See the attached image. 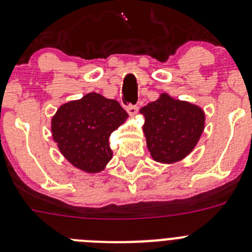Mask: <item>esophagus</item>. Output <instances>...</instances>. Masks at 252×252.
<instances>
[{
    "mask_svg": "<svg viewBox=\"0 0 252 252\" xmlns=\"http://www.w3.org/2000/svg\"><path fill=\"white\" fill-rule=\"evenodd\" d=\"M126 110H127V112L130 116H135V115H137V112H138L137 106H127V107H126Z\"/></svg>",
    "mask_w": 252,
    "mask_h": 252,
    "instance_id": "obj_1",
    "label": "esophagus"
}]
</instances>
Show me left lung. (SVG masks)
Instances as JSON below:
<instances>
[{
	"label": "left lung",
	"instance_id": "left-lung-1",
	"mask_svg": "<svg viewBox=\"0 0 252 252\" xmlns=\"http://www.w3.org/2000/svg\"><path fill=\"white\" fill-rule=\"evenodd\" d=\"M151 158L165 165L180 162L193 151L205 130V112L200 106L174 98L166 92L140 110Z\"/></svg>",
	"mask_w": 252,
	"mask_h": 252
}]
</instances>
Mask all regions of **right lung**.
<instances>
[{
  "label": "right lung",
  "mask_w": 252,
  "mask_h": 252,
  "mask_svg": "<svg viewBox=\"0 0 252 252\" xmlns=\"http://www.w3.org/2000/svg\"><path fill=\"white\" fill-rule=\"evenodd\" d=\"M127 119L116 100L90 92L57 108L51 119V133L71 165L87 174H98L112 158L110 135Z\"/></svg>",
  "instance_id": "obj_1"
}]
</instances>
